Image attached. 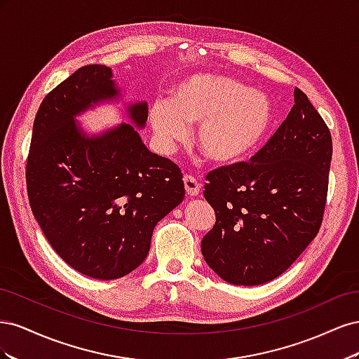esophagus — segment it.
I'll list each match as a JSON object with an SVG mask.
<instances>
[{
  "mask_svg": "<svg viewBox=\"0 0 359 359\" xmlns=\"http://www.w3.org/2000/svg\"><path fill=\"white\" fill-rule=\"evenodd\" d=\"M182 180H184V187H186V191L189 196H198L201 191V184L198 182V180L189 175V173H186Z\"/></svg>",
  "mask_w": 359,
  "mask_h": 359,
  "instance_id": "1",
  "label": "esophagus"
}]
</instances>
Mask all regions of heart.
<instances>
[{
    "label": "heart",
    "mask_w": 359,
    "mask_h": 359,
    "mask_svg": "<svg viewBox=\"0 0 359 359\" xmlns=\"http://www.w3.org/2000/svg\"><path fill=\"white\" fill-rule=\"evenodd\" d=\"M149 126L163 148H170L198 126L196 142L215 163L244 158L262 142L273 123L269 97L220 74H194L173 85L168 103L149 107Z\"/></svg>",
    "instance_id": "1"
}]
</instances>
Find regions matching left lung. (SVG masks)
Returning <instances> with one entry per match:
<instances>
[{
	"label": "left lung",
	"instance_id": "left-lung-1",
	"mask_svg": "<svg viewBox=\"0 0 359 359\" xmlns=\"http://www.w3.org/2000/svg\"><path fill=\"white\" fill-rule=\"evenodd\" d=\"M277 132L250 161L206 175L203 196L215 224L203 236L205 262L227 283L274 280L318 235L328 194L332 139L299 88Z\"/></svg>",
	"mask_w": 359,
	"mask_h": 359
}]
</instances>
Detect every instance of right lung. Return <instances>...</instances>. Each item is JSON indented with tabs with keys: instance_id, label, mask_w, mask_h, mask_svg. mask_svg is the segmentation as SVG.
<instances>
[{
	"instance_id": "obj_1",
	"label": "right lung",
	"mask_w": 359,
	"mask_h": 359,
	"mask_svg": "<svg viewBox=\"0 0 359 359\" xmlns=\"http://www.w3.org/2000/svg\"><path fill=\"white\" fill-rule=\"evenodd\" d=\"M118 95L109 67L76 70L43 99L27 160L29 206L46 240L64 262L97 280L142 264L156 224L186 193L181 169L151 153L133 126L88 137L76 124V115ZM127 112L145 127V102Z\"/></svg>"
}]
</instances>
